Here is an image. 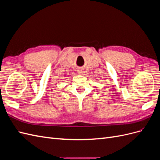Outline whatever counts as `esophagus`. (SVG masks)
<instances>
[{"label": "esophagus", "mask_w": 160, "mask_h": 160, "mask_svg": "<svg viewBox=\"0 0 160 160\" xmlns=\"http://www.w3.org/2000/svg\"><path fill=\"white\" fill-rule=\"evenodd\" d=\"M84 72H85V71H84V69H83V68H80L78 69V72H79V73H81V74H83Z\"/></svg>", "instance_id": "34e87169"}]
</instances>
